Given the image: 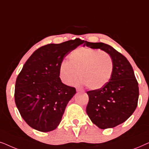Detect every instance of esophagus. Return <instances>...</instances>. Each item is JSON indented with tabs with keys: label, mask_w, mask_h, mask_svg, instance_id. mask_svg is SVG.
<instances>
[{
	"label": "esophagus",
	"mask_w": 149,
	"mask_h": 149,
	"mask_svg": "<svg viewBox=\"0 0 149 149\" xmlns=\"http://www.w3.org/2000/svg\"><path fill=\"white\" fill-rule=\"evenodd\" d=\"M77 91H81V90L80 89H79V88H77Z\"/></svg>",
	"instance_id": "esophagus-1"
}]
</instances>
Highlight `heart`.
I'll return each instance as SVG.
<instances>
[{"mask_svg": "<svg viewBox=\"0 0 149 149\" xmlns=\"http://www.w3.org/2000/svg\"><path fill=\"white\" fill-rule=\"evenodd\" d=\"M68 58L69 62L63 61L60 66V77L65 84H73L80 74L81 84L98 89L107 85L113 76V58L100 49L78 48L70 53Z\"/></svg>", "mask_w": 149, "mask_h": 149, "instance_id": "b5f03b06", "label": "heart"}]
</instances>
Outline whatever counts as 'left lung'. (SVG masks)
Here are the masks:
<instances>
[{
  "label": "left lung",
  "instance_id": "left-lung-1",
  "mask_svg": "<svg viewBox=\"0 0 149 149\" xmlns=\"http://www.w3.org/2000/svg\"><path fill=\"white\" fill-rule=\"evenodd\" d=\"M85 45L100 49L113 60L114 70L109 82L100 89L87 91L86 112L100 129L115 127L125 122L137 107L139 88L134 70L127 58L109 45L85 41Z\"/></svg>",
  "mask_w": 149,
  "mask_h": 149
}]
</instances>
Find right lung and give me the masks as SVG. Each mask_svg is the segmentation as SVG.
<instances>
[{"label": "right lung", "instance_id": "right-lung-1", "mask_svg": "<svg viewBox=\"0 0 149 149\" xmlns=\"http://www.w3.org/2000/svg\"><path fill=\"white\" fill-rule=\"evenodd\" d=\"M83 42L76 38L42 46L24 65L16 79L15 102L22 117L33 129L47 132L60 123L76 89L62 82L60 66L69 53Z\"/></svg>", "mask_w": 149, "mask_h": 149}]
</instances>
